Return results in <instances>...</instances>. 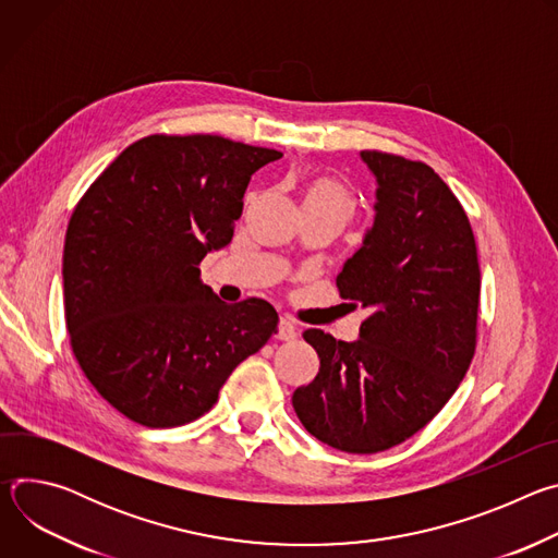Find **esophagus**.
I'll return each instance as SVG.
<instances>
[{
    "instance_id": "34e87169",
    "label": "esophagus",
    "mask_w": 558,
    "mask_h": 558,
    "mask_svg": "<svg viewBox=\"0 0 558 558\" xmlns=\"http://www.w3.org/2000/svg\"><path fill=\"white\" fill-rule=\"evenodd\" d=\"M276 338H278V340H284V342L295 340V338H298V327H295V323H293V320H289V317H280Z\"/></svg>"
}]
</instances>
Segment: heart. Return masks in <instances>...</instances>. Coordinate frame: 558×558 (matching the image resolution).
Wrapping results in <instances>:
<instances>
[{
    "mask_svg": "<svg viewBox=\"0 0 558 558\" xmlns=\"http://www.w3.org/2000/svg\"><path fill=\"white\" fill-rule=\"evenodd\" d=\"M302 209L329 211L347 222L355 209V198L342 181L327 174H317L304 183Z\"/></svg>",
    "mask_w": 558,
    "mask_h": 558,
    "instance_id": "obj_1",
    "label": "heart"
}]
</instances>
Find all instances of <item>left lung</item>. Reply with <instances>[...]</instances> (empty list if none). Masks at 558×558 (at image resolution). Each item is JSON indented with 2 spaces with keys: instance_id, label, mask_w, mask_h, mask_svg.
<instances>
[{
  "instance_id": "8db88e82",
  "label": "left lung",
  "mask_w": 558,
  "mask_h": 558,
  "mask_svg": "<svg viewBox=\"0 0 558 558\" xmlns=\"http://www.w3.org/2000/svg\"><path fill=\"white\" fill-rule=\"evenodd\" d=\"M362 161L377 181L375 222L336 282L371 315L355 342L302 333L320 371L291 402L315 439L373 454L422 430L461 384L476 347L482 271L470 220L433 168L377 149Z\"/></svg>"
}]
</instances>
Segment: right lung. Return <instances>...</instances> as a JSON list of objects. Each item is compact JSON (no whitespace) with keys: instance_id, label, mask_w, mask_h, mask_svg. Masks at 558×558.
Here are the masks:
<instances>
[{"instance_id":"add662e5","label":"right lung","mask_w":558,"mask_h":558,"mask_svg":"<svg viewBox=\"0 0 558 558\" xmlns=\"http://www.w3.org/2000/svg\"><path fill=\"white\" fill-rule=\"evenodd\" d=\"M280 156L216 134H151L76 203L63 245L70 347L128 420L147 428L198 420L276 333L269 302L225 304L198 265L231 243L252 174Z\"/></svg>"}]
</instances>
